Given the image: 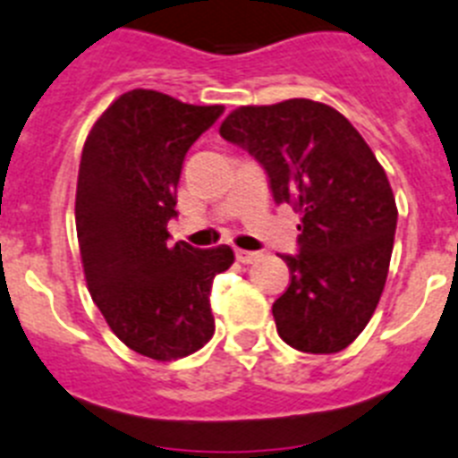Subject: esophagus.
I'll return each mask as SVG.
<instances>
[{"label":"esophagus","instance_id":"esophagus-1","mask_svg":"<svg viewBox=\"0 0 458 458\" xmlns=\"http://www.w3.org/2000/svg\"><path fill=\"white\" fill-rule=\"evenodd\" d=\"M234 258L240 262H244V265H251V262H256L258 258H260V253L258 251H244V249H237L234 251Z\"/></svg>","mask_w":458,"mask_h":458}]
</instances>
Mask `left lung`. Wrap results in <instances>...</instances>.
Masks as SVG:
<instances>
[{"label":"left lung","mask_w":458,"mask_h":458,"mask_svg":"<svg viewBox=\"0 0 458 458\" xmlns=\"http://www.w3.org/2000/svg\"><path fill=\"white\" fill-rule=\"evenodd\" d=\"M267 170L274 202L300 214V253L281 256L290 285L274 301L278 336L329 355L376 311L394 249L396 200L360 131L332 106L288 98L242 106L218 129Z\"/></svg>","instance_id":"1"}]
</instances>
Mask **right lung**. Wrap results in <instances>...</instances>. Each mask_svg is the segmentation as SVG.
Returning a JSON list of instances; mask_svg holds the SVG:
<instances>
[{"label": "right lung", "mask_w": 458, "mask_h": 458, "mask_svg": "<svg viewBox=\"0 0 458 458\" xmlns=\"http://www.w3.org/2000/svg\"><path fill=\"white\" fill-rule=\"evenodd\" d=\"M224 113L154 89H131L94 122L82 147L75 230L91 300L131 350L173 361L214 334L209 290L230 246H170L189 147Z\"/></svg>", "instance_id": "add662e5"}]
</instances>
